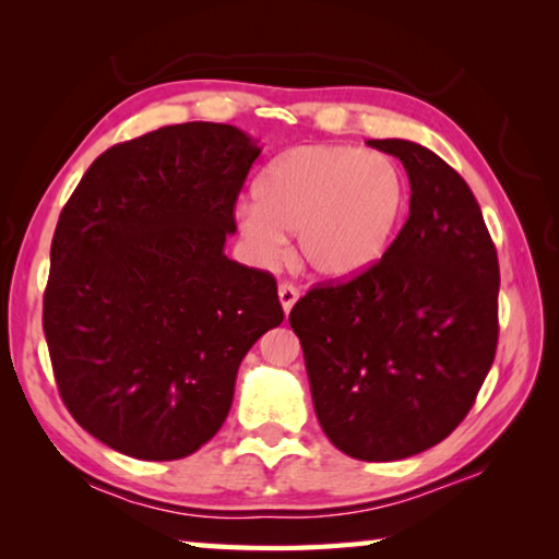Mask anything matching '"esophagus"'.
Segmentation results:
<instances>
[{"label": "esophagus", "instance_id": "esophagus-1", "mask_svg": "<svg viewBox=\"0 0 559 559\" xmlns=\"http://www.w3.org/2000/svg\"><path fill=\"white\" fill-rule=\"evenodd\" d=\"M278 298H281V306H283V313H290L293 306H296V300L300 298V290L293 286V283H281L278 286Z\"/></svg>", "mask_w": 559, "mask_h": 559}]
</instances>
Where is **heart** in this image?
Returning a JSON list of instances; mask_svg holds the SVG:
<instances>
[{
    "label": "heart",
    "mask_w": 559,
    "mask_h": 559,
    "mask_svg": "<svg viewBox=\"0 0 559 559\" xmlns=\"http://www.w3.org/2000/svg\"><path fill=\"white\" fill-rule=\"evenodd\" d=\"M409 187L390 155L349 145H300L263 169L257 200L241 202L236 224L261 259L286 251L298 234V259L325 281L374 266L400 226Z\"/></svg>",
    "instance_id": "1"
}]
</instances>
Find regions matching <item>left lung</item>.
Instances as JSON below:
<instances>
[{
  "instance_id": "obj_1",
  "label": "left lung",
  "mask_w": 559,
  "mask_h": 559,
  "mask_svg": "<svg viewBox=\"0 0 559 559\" xmlns=\"http://www.w3.org/2000/svg\"><path fill=\"white\" fill-rule=\"evenodd\" d=\"M402 159L409 216L359 276L310 288L290 310L325 437L359 461L437 447L466 419L498 345L500 269L456 169L409 140H370Z\"/></svg>"
}]
</instances>
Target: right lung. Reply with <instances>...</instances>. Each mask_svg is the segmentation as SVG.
Masks as SVG:
<instances>
[{"instance_id":"add662e5","label":"right lung","mask_w":559,"mask_h":559,"mask_svg":"<svg viewBox=\"0 0 559 559\" xmlns=\"http://www.w3.org/2000/svg\"><path fill=\"white\" fill-rule=\"evenodd\" d=\"M257 143L182 122L106 150L56 224L44 333L91 437L185 459L222 429L243 355L283 323L276 278L224 253Z\"/></svg>"}]
</instances>
